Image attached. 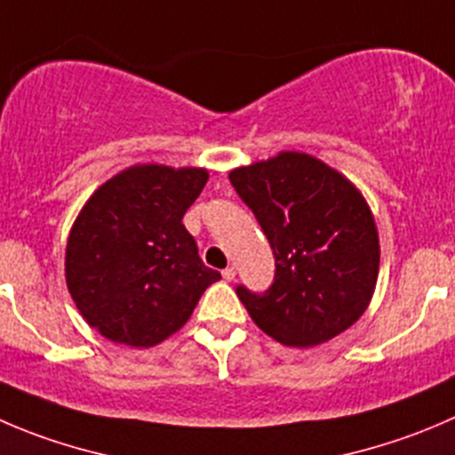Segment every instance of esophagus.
<instances>
[{"instance_id":"1","label":"esophagus","mask_w":455,"mask_h":455,"mask_svg":"<svg viewBox=\"0 0 455 455\" xmlns=\"http://www.w3.org/2000/svg\"><path fill=\"white\" fill-rule=\"evenodd\" d=\"M222 277H224V280H227V282L235 280V268L227 267V268H224V271H222Z\"/></svg>"}]
</instances>
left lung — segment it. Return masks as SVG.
<instances>
[{
    "label": "left lung",
    "mask_w": 455,
    "mask_h": 455,
    "mask_svg": "<svg viewBox=\"0 0 455 455\" xmlns=\"http://www.w3.org/2000/svg\"><path fill=\"white\" fill-rule=\"evenodd\" d=\"M275 255L264 293L237 286L251 320L280 345L315 347L349 329L373 298L380 242L363 193L317 157L282 151L228 173Z\"/></svg>",
    "instance_id": "8db88e82"
}]
</instances>
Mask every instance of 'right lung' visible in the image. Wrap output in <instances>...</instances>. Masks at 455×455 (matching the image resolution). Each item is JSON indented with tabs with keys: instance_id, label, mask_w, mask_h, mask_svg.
Returning <instances> with one entry per match:
<instances>
[{
	"instance_id": "add662e5",
	"label": "right lung",
	"mask_w": 455,
	"mask_h": 455,
	"mask_svg": "<svg viewBox=\"0 0 455 455\" xmlns=\"http://www.w3.org/2000/svg\"><path fill=\"white\" fill-rule=\"evenodd\" d=\"M206 180V169L138 164L101 184L79 211L66 244V284L104 338L160 345L222 280L182 224Z\"/></svg>"
}]
</instances>
